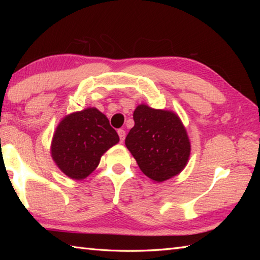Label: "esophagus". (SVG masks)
<instances>
[{"label": "esophagus", "instance_id": "esophagus-1", "mask_svg": "<svg viewBox=\"0 0 260 260\" xmlns=\"http://www.w3.org/2000/svg\"><path fill=\"white\" fill-rule=\"evenodd\" d=\"M125 135H126V133L124 129H118V136H119L121 143H123V141L125 140Z\"/></svg>", "mask_w": 260, "mask_h": 260}]
</instances>
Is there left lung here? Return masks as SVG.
I'll use <instances>...</instances> for the list:
<instances>
[{
  "label": "left lung",
  "mask_w": 260,
  "mask_h": 260,
  "mask_svg": "<svg viewBox=\"0 0 260 260\" xmlns=\"http://www.w3.org/2000/svg\"><path fill=\"white\" fill-rule=\"evenodd\" d=\"M133 118L125 145L142 172L156 183L180 174L189 162L191 143L179 115L141 104Z\"/></svg>",
  "instance_id": "8db88e82"
}]
</instances>
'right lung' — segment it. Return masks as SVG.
<instances>
[{"instance_id": "1", "label": "right lung", "mask_w": 260, "mask_h": 260, "mask_svg": "<svg viewBox=\"0 0 260 260\" xmlns=\"http://www.w3.org/2000/svg\"><path fill=\"white\" fill-rule=\"evenodd\" d=\"M119 142L109 120L96 107L66 115L54 131L50 153L53 162L73 180H84L101 158Z\"/></svg>"}]
</instances>
